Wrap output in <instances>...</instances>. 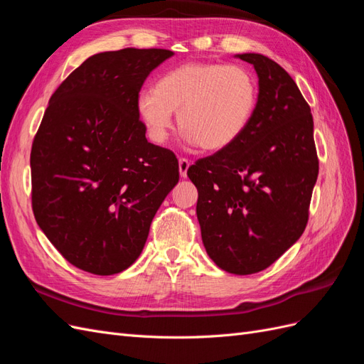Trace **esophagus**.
<instances>
[{"label": "esophagus", "mask_w": 364, "mask_h": 364, "mask_svg": "<svg viewBox=\"0 0 364 364\" xmlns=\"http://www.w3.org/2000/svg\"><path fill=\"white\" fill-rule=\"evenodd\" d=\"M191 162L185 158L179 159V173H181V178H186V173H188Z\"/></svg>", "instance_id": "34e87169"}]
</instances>
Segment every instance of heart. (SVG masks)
Listing matches in <instances>:
<instances>
[{
  "label": "heart",
  "instance_id": "heart-1",
  "mask_svg": "<svg viewBox=\"0 0 364 364\" xmlns=\"http://www.w3.org/2000/svg\"><path fill=\"white\" fill-rule=\"evenodd\" d=\"M259 100L255 74L241 65L188 62L162 74L136 109L155 144L168 139L174 115L188 146L226 150L246 134Z\"/></svg>",
  "mask_w": 364,
  "mask_h": 364
}]
</instances>
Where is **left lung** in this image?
Wrapping results in <instances>:
<instances>
[{
	"label": "left lung",
	"mask_w": 364,
	"mask_h": 364,
	"mask_svg": "<svg viewBox=\"0 0 364 364\" xmlns=\"http://www.w3.org/2000/svg\"><path fill=\"white\" fill-rule=\"evenodd\" d=\"M257 71L259 100L234 146L199 159L188 178L199 191L202 241L220 269H267L301 238L318 161L311 109L290 74L258 53L235 54Z\"/></svg>",
	"instance_id": "1"
}]
</instances>
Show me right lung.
<instances>
[{
	"instance_id": "1",
	"label": "right lung",
	"mask_w": 364,
	"mask_h": 364,
	"mask_svg": "<svg viewBox=\"0 0 364 364\" xmlns=\"http://www.w3.org/2000/svg\"><path fill=\"white\" fill-rule=\"evenodd\" d=\"M173 51L124 48L87 58L48 102L31 146V205L51 245L94 274L126 270L179 182L174 153L139 121L142 83Z\"/></svg>"
}]
</instances>
